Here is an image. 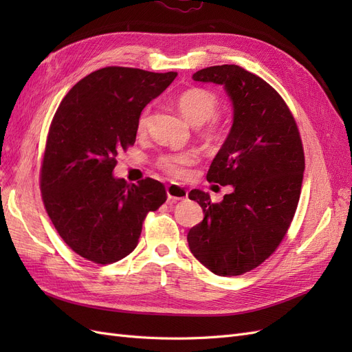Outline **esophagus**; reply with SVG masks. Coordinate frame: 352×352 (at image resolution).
Wrapping results in <instances>:
<instances>
[{
  "label": "esophagus",
  "mask_w": 352,
  "mask_h": 352,
  "mask_svg": "<svg viewBox=\"0 0 352 352\" xmlns=\"http://www.w3.org/2000/svg\"><path fill=\"white\" fill-rule=\"evenodd\" d=\"M166 192H167L168 199H173V201L185 199V198L188 197V190H186L184 186H180V185H177V184H170V185H167Z\"/></svg>",
  "instance_id": "obj_1"
}]
</instances>
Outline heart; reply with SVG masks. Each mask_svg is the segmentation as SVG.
<instances>
[{
    "label": "heart",
    "instance_id": "b5f03b06",
    "mask_svg": "<svg viewBox=\"0 0 352 352\" xmlns=\"http://www.w3.org/2000/svg\"><path fill=\"white\" fill-rule=\"evenodd\" d=\"M177 109L185 117V120L192 126H201L216 117L219 104L212 94L204 89H189L179 95ZM148 123V110L142 111L138 119V131L144 132ZM194 155L182 154H166L158 158V167L163 168L166 173L180 177L186 173V167L192 164Z\"/></svg>",
    "mask_w": 352,
    "mask_h": 352
}]
</instances>
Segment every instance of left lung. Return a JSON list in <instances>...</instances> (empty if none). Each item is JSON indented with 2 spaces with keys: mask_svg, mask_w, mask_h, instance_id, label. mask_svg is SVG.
Returning <instances> with one entry per match:
<instances>
[{
  "mask_svg": "<svg viewBox=\"0 0 352 352\" xmlns=\"http://www.w3.org/2000/svg\"><path fill=\"white\" fill-rule=\"evenodd\" d=\"M192 79L223 85L233 123L212 160L208 182L233 190L212 204L192 189L204 219L188 232L194 257L219 276L247 273L279 247L300 201L304 150L296 123L270 85L236 65L198 70Z\"/></svg>",
  "mask_w": 352,
  "mask_h": 352,
  "instance_id": "1",
  "label": "left lung"
}]
</instances>
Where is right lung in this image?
I'll return each mask as SVG.
<instances>
[{
  "label": "right lung",
  "mask_w": 352,
  "mask_h": 352,
  "mask_svg": "<svg viewBox=\"0 0 352 352\" xmlns=\"http://www.w3.org/2000/svg\"><path fill=\"white\" fill-rule=\"evenodd\" d=\"M177 76L104 67L79 80L50 126L41 192L58 235L80 257L116 263L138 245L146 212L166 201L151 177L127 184L113 176L117 157L135 144L138 119Z\"/></svg>",
  "instance_id": "right-lung-1"
}]
</instances>
